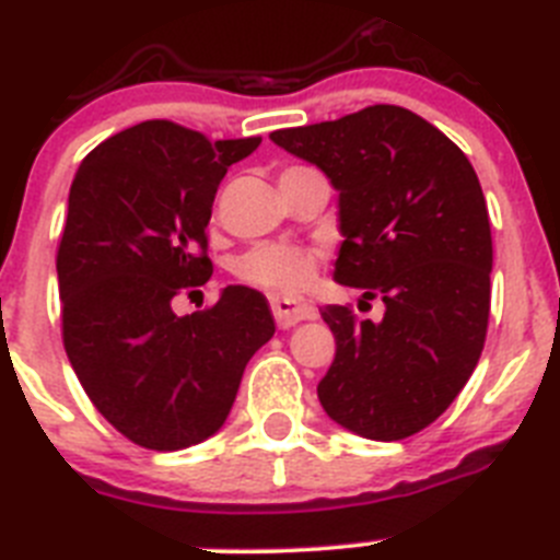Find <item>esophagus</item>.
Segmentation results:
<instances>
[{"label": "esophagus", "mask_w": 560, "mask_h": 560, "mask_svg": "<svg viewBox=\"0 0 560 560\" xmlns=\"http://www.w3.org/2000/svg\"><path fill=\"white\" fill-rule=\"evenodd\" d=\"M271 314L277 319V328H294L296 323L314 319L316 308L314 305L296 300V296H271Z\"/></svg>", "instance_id": "obj_1"}]
</instances>
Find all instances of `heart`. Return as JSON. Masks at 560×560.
I'll list each match as a JSON object with an SVG mask.
<instances>
[{
	"label": "heart",
	"mask_w": 560,
	"mask_h": 560,
	"mask_svg": "<svg viewBox=\"0 0 560 560\" xmlns=\"http://www.w3.org/2000/svg\"><path fill=\"white\" fill-rule=\"evenodd\" d=\"M314 252L294 244H260L241 255L235 264V275L244 283L269 291H296L314 277Z\"/></svg>",
	"instance_id": "heart-1"
}]
</instances>
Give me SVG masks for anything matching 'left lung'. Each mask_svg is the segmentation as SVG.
Instances as JSON below:
<instances>
[{
  "label": "left lung",
  "instance_id": "left-lung-1",
  "mask_svg": "<svg viewBox=\"0 0 560 560\" xmlns=\"http://www.w3.org/2000/svg\"><path fill=\"white\" fill-rule=\"evenodd\" d=\"M339 190L334 280L384 300V319L325 305L336 359L316 395L330 420L404 440L446 412L477 368L491 314V221L471 162L400 106L271 131Z\"/></svg>",
  "mask_w": 560,
  "mask_h": 560
}]
</instances>
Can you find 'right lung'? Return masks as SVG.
<instances>
[{"mask_svg": "<svg viewBox=\"0 0 560 560\" xmlns=\"http://www.w3.org/2000/svg\"><path fill=\"white\" fill-rule=\"evenodd\" d=\"M257 145L145 120L101 142L69 187L56 260L63 348L97 412L142 448L179 452L219 432L275 336L266 296L246 285L196 314L171 305L210 280L215 190Z\"/></svg>", "mask_w": 560, "mask_h": 560, "instance_id": "1", "label": "right lung"}]
</instances>
